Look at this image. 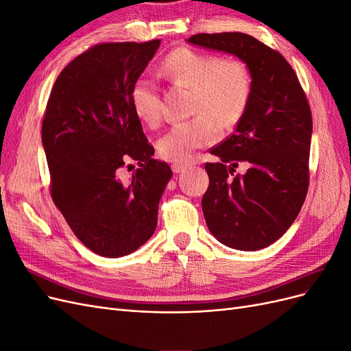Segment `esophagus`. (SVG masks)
<instances>
[{
  "instance_id": "34e87169",
  "label": "esophagus",
  "mask_w": 351,
  "mask_h": 351,
  "mask_svg": "<svg viewBox=\"0 0 351 351\" xmlns=\"http://www.w3.org/2000/svg\"><path fill=\"white\" fill-rule=\"evenodd\" d=\"M171 168H173V171L174 173H183L184 169L187 168V164H182V162H176V164H173L171 165Z\"/></svg>"
}]
</instances>
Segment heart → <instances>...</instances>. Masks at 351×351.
<instances>
[{"label": "heart", "instance_id": "obj_1", "mask_svg": "<svg viewBox=\"0 0 351 351\" xmlns=\"http://www.w3.org/2000/svg\"><path fill=\"white\" fill-rule=\"evenodd\" d=\"M161 70L177 86L192 88L190 110L196 115L174 124L158 141V151L164 159L186 162L196 149L218 139V121L231 127L243 119L252 97V73L240 58H221L190 47L169 52ZM130 101L143 123L155 125L161 119V95L155 79L137 77Z\"/></svg>", "mask_w": 351, "mask_h": 351}]
</instances>
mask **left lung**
Listing matches in <instances>:
<instances>
[{"label": "left lung", "instance_id": "1", "mask_svg": "<svg viewBox=\"0 0 351 351\" xmlns=\"http://www.w3.org/2000/svg\"><path fill=\"white\" fill-rule=\"evenodd\" d=\"M190 44L246 62L252 97L234 133L210 154L202 197L209 231L226 246L259 250L277 241L299 215L309 189L312 112L297 74L278 51L241 32L197 34ZM239 163L248 171L234 176Z\"/></svg>", "mask_w": 351, "mask_h": 351}]
</instances>
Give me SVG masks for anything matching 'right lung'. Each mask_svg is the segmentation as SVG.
Wrapping results in <instances>:
<instances>
[{
  "label": "right lung",
  "instance_id": "obj_1",
  "mask_svg": "<svg viewBox=\"0 0 351 351\" xmlns=\"http://www.w3.org/2000/svg\"><path fill=\"white\" fill-rule=\"evenodd\" d=\"M159 45L107 42L82 52L60 73L42 121L51 197L74 236L104 258L125 256L151 239L173 176L152 158L130 101ZM132 162L138 168L123 180Z\"/></svg>",
  "mask_w": 351,
  "mask_h": 351
}]
</instances>
